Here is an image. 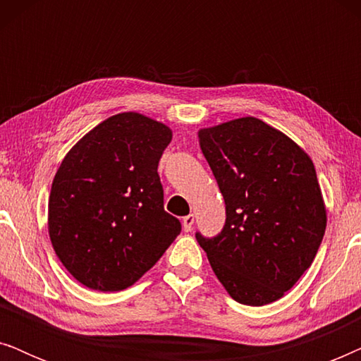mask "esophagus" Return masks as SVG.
Masks as SVG:
<instances>
[{
	"label": "esophagus",
	"mask_w": 361,
	"mask_h": 361,
	"mask_svg": "<svg viewBox=\"0 0 361 361\" xmlns=\"http://www.w3.org/2000/svg\"><path fill=\"white\" fill-rule=\"evenodd\" d=\"M194 221H195V215L194 214L185 215L184 219H182V226H184V231H190L192 226H194Z\"/></svg>",
	"instance_id": "34e87169"
}]
</instances>
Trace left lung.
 <instances>
[{"mask_svg":"<svg viewBox=\"0 0 361 361\" xmlns=\"http://www.w3.org/2000/svg\"><path fill=\"white\" fill-rule=\"evenodd\" d=\"M225 200L219 235L195 238L236 302L283 298L312 264L327 215L310 157L283 133L246 116L199 131Z\"/></svg>","mask_w":361,"mask_h":361,"instance_id":"8db88e82","label":"left lung"}]
</instances>
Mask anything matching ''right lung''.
Returning a JSON list of instances; mask_svg holds the SVG:
<instances>
[{
    "label": "right lung",
    "instance_id": "right-lung-1",
    "mask_svg": "<svg viewBox=\"0 0 361 361\" xmlns=\"http://www.w3.org/2000/svg\"><path fill=\"white\" fill-rule=\"evenodd\" d=\"M171 140L162 123L120 113L63 157L49 197V235L78 283L103 293L130 288L180 233L157 174Z\"/></svg>",
    "mask_w": 361,
    "mask_h": 361
}]
</instances>
